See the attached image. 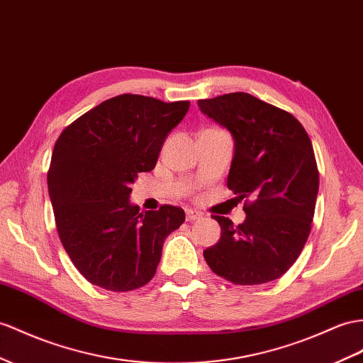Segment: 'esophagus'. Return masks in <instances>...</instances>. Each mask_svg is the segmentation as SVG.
Wrapping results in <instances>:
<instances>
[{
    "label": "esophagus",
    "instance_id": "esophagus-1",
    "mask_svg": "<svg viewBox=\"0 0 363 363\" xmlns=\"http://www.w3.org/2000/svg\"><path fill=\"white\" fill-rule=\"evenodd\" d=\"M199 218H202V213H199V211H196V210H193V208H187V210H185V219H187L189 222H193V220H196V219H199Z\"/></svg>",
    "mask_w": 363,
    "mask_h": 363
}]
</instances>
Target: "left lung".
Returning a JSON list of instances; mask_svg holds the SVG:
<instances>
[{"label": "left lung", "mask_w": 363, "mask_h": 363, "mask_svg": "<svg viewBox=\"0 0 363 363\" xmlns=\"http://www.w3.org/2000/svg\"><path fill=\"white\" fill-rule=\"evenodd\" d=\"M198 106L233 136L227 185L245 199V220L220 225L216 245L203 250L213 273L236 285L272 282L286 273L310 236L319 172L305 128L291 113L236 91Z\"/></svg>", "instance_id": "obj_1"}]
</instances>
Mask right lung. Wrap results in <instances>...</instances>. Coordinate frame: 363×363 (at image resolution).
Here are the masks:
<instances>
[{
	"label": "right lung",
	"mask_w": 363,
	"mask_h": 363,
	"mask_svg": "<svg viewBox=\"0 0 363 363\" xmlns=\"http://www.w3.org/2000/svg\"><path fill=\"white\" fill-rule=\"evenodd\" d=\"M189 101L119 95L62 130L48 173L58 235L73 265L93 285L132 291L152 281L179 207L139 211L130 184L155 169L162 144Z\"/></svg>",
	"instance_id": "obj_1"
}]
</instances>
